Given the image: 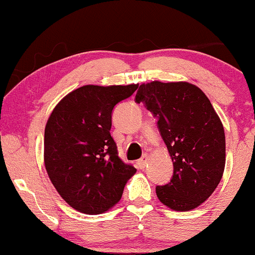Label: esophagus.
<instances>
[{
  "instance_id": "obj_1",
  "label": "esophagus",
  "mask_w": 255,
  "mask_h": 255,
  "mask_svg": "<svg viewBox=\"0 0 255 255\" xmlns=\"http://www.w3.org/2000/svg\"><path fill=\"white\" fill-rule=\"evenodd\" d=\"M147 160H148V156L147 154H144V156L137 160V166H139L140 169H144L146 164H147Z\"/></svg>"
}]
</instances>
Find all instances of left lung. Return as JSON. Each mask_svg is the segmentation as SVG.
Wrapping results in <instances>:
<instances>
[{
  "instance_id": "8db88e82",
  "label": "left lung",
  "mask_w": 255,
  "mask_h": 255,
  "mask_svg": "<svg viewBox=\"0 0 255 255\" xmlns=\"http://www.w3.org/2000/svg\"><path fill=\"white\" fill-rule=\"evenodd\" d=\"M144 103L170 153V182L157 186V197L175 211H189L217 188L225 165V135L211 102L195 85L152 81L139 86Z\"/></svg>"
}]
</instances>
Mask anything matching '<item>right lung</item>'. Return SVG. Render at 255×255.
Returning <instances> with one entry per match:
<instances>
[{"label":"right lung","instance_id":"right-lung-1","mask_svg":"<svg viewBox=\"0 0 255 255\" xmlns=\"http://www.w3.org/2000/svg\"><path fill=\"white\" fill-rule=\"evenodd\" d=\"M137 85H86L52 110L44 133V163L67 204L87 215L103 213L122 197L136 169L119 157L110 134L111 115Z\"/></svg>","mask_w":255,"mask_h":255}]
</instances>
